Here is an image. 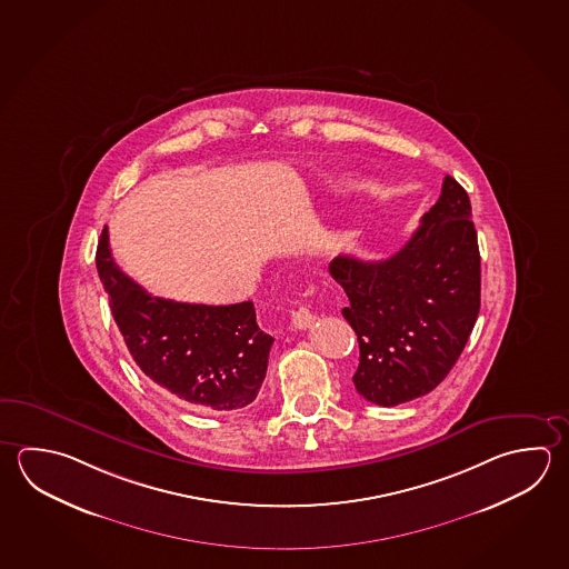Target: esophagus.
Segmentation results:
<instances>
[{"label": "esophagus", "instance_id": "34e87169", "mask_svg": "<svg viewBox=\"0 0 569 569\" xmlns=\"http://www.w3.org/2000/svg\"><path fill=\"white\" fill-rule=\"evenodd\" d=\"M290 322H292L295 329H309V327H312V322H315V315H312V310L307 305H300L299 309L292 310Z\"/></svg>", "mask_w": 569, "mask_h": 569}]
</instances>
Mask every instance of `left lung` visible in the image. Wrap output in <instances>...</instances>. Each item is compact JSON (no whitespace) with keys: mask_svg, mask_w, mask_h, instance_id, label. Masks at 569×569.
<instances>
[{"mask_svg":"<svg viewBox=\"0 0 569 569\" xmlns=\"http://www.w3.org/2000/svg\"><path fill=\"white\" fill-rule=\"evenodd\" d=\"M349 297L342 317L359 341L352 382L382 407L431 393L453 369L481 307V259L471 202L445 176L441 197L389 259L341 254L329 264Z\"/></svg>","mask_w":569,"mask_h":569,"instance_id":"8db88e82","label":"left lung"}]
</instances>
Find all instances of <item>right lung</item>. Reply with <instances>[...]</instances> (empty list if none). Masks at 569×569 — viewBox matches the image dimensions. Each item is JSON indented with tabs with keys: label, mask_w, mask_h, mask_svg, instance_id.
<instances>
[{
	"label": "right lung",
	"mask_w": 569,
	"mask_h": 569,
	"mask_svg": "<svg viewBox=\"0 0 569 569\" xmlns=\"http://www.w3.org/2000/svg\"><path fill=\"white\" fill-rule=\"evenodd\" d=\"M96 267L126 347L148 379L197 411H234L257 399L274 339L254 305L227 307L160 299L118 269L108 228Z\"/></svg>",
	"instance_id": "add662e5"
}]
</instances>
